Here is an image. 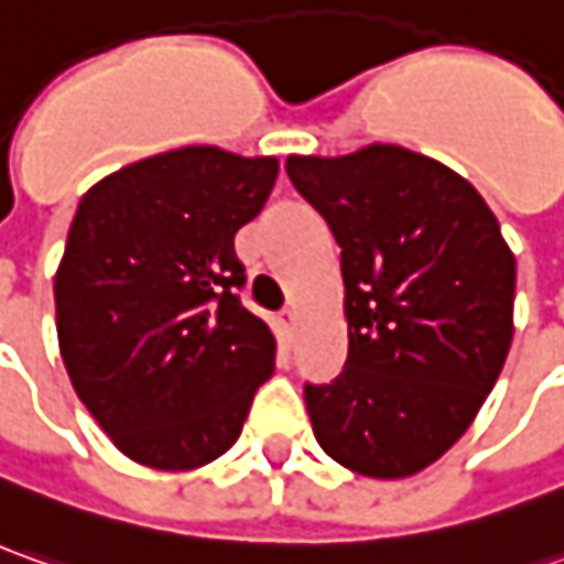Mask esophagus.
I'll use <instances>...</instances> for the list:
<instances>
[{"label":"esophagus","mask_w":564,"mask_h":564,"mask_svg":"<svg viewBox=\"0 0 564 564\" xmlns=\"http://www.w3.org/2000/svg\"><path fill=\"white\" fill-rule=\"evenodd\" d=\"M296 324H300V315H296L293 308H283L281 315H278V327L283 330V337H293Z\"/></svg>","instance_id":"34e87169"}]
</instances>
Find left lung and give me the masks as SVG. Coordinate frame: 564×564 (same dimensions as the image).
<instances>
[{"label": "left lung", "instance_id": "1", "mask_svg": "<svg viewBox=\"0 0 564 564\" xmlns=\"http://www.w3.org/2000/svg\"><path fill=\"white\" fill-rule=\"evenodd\" d=\"M340 246L349 352L305 387L321 449L375 480L434 465L480 412L514 334V256L484 196L397 143L290 155Z\"/></svg>", "mask_w": 564, "mask_h": 564}]
</instances>
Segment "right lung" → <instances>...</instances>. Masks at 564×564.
Returning a JSON list of instances; mask_svg holds the SVG:
<instances>
[{
    "label": "right lung",
    "mask_w": 564,
    "mask_h": 564,
    "mask_svg": "<svg viewBox=\"0 0 564 564\" xmlns=\"http://www.w3.org/2000/svg\"><path fill=\"white\" fill-rule=\"evenodd\" d=\"M274 155L181 147L93 184L55 271L70 387L118 453L193 471L243 431L274 371L268 321L237 300L234 234L262 212Z\"/></svg>",
    "instance_id": "1"
}]
</instances>
